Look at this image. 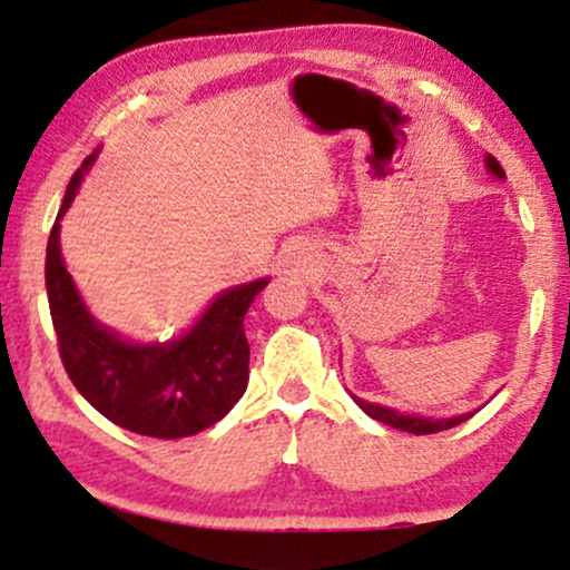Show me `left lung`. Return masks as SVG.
Segmentation results:
<instances>
[{
    "label": "left lung",
    "mask_w": 570,
    "mask_h": 570,
    "mask_svg": "<svg viewBox=\"0 0 570 570\" xmlns=\"http://www.w3.org/2000/svg\"><path fill=\"white\" fill-rule=\"evenodd\" d=\"M487 166L491 175L497 177H505V171H502V166L497 164L494 158H487ZM352 399L357 401V406L365 412L368 417H374V421L385 423V426H393V429H401V431H410V434H436V431H448L453 426H459V423H464L466 417H472V412H466V415H459V417H442V421H431V417H421V415H401V412L395 410H387V406H380V404H368V401L357 399V395H352Z\"/></svg>",
    "instance_id": "obj_1"
}]
</instances>
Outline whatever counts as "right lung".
<instances>
[{
	"label": "right lung",
	"mask_w": 570,
	"mask_h": 570,
	"mask_svg": "<svg viewBox=\"0 0 570 570\" xmlns=\"http://www.w3.org/2000/svg\"><path fill=\"white\" fill-rule=\"evenodd\" d=\"M92 160L95 153L68 183L46 245V292L59 357L76 391L117 426L158 440L199 434L245 393L250 346L243 320L267 278L215 297L202 320L169 344H130L100 327L76 292L59 250V218Z\"/></svg>",
	"instance_id": "1"
}]
</instances>
